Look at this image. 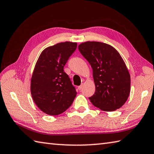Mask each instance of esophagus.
Returning a JSON list of instances; mask_svg holds the SVG:
<instances>
[{
	"label": "esophagus",
	"instance_id": "esophagus-1",
	"mask_svg": "<svg viewBox=\"0 0 154 154\" xmlns=\"http://www.w3.org/2000/svg\"><path fill=\"white\" fill-rule=\"evenodd\" d=\"M83 84H81V85L80 86L78 87V89H79V91H81V90L83 89Z\"/></svg>",
	"mask_w": 154,
	"mask_h": 154
}]
</instances>
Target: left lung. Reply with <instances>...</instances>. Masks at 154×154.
<instances>
[{
	"mask_svg": "<svg viewBox=\"0 0 154 154\" xmlns=\"http://www.w3.org/2000/svg\"><path fill=\"white\" fill-rule=\"evenodd\" d=\"M78 48L93 69L95 92L89 97L92 104L105 111L119 109L128 99L131 79L118 51L110 45L97 41L85 42Z\"/></svg>",
	"mask_w": 154,
	"mask_h": 154,
	"instance_id": "obj_1",
	"label": "left lung"
}]
</instances>
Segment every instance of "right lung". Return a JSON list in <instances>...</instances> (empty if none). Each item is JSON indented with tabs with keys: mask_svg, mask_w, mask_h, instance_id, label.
Returning <instances> with one entry per match:
<instances>
[{
	"mask_svg": "<svg viewBox=\"0 0 154 154\" xmlns=\"http://www.w3.org/2000/svg\"><path fill=\"white\" fill-rule=\"evenodd\" d=\"M77 45V43L66 41L48 47L36 63L31 93L35 104L47 115L63 113L76 97V90L63 68Z\"/></svg>",
	"mask_w": 154,
	"mask_h": 154,
	"instance_id": "obj_1",
	"label": "right lung"
}]
</instances>
